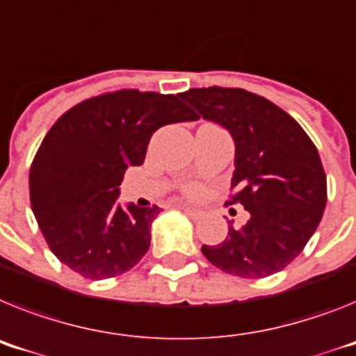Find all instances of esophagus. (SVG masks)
<instances>
[{"mask_svg":"<svg viewBox=\"0 0 356 356\" xmlns=\"http://www.w3.org/2000/svg\"><path fill=\"white\" fill-rule=\"evenodd\" d=\"M178 207H180L181 211L185 212V214L191 216V218H193V220H198V218H202V216H203V212H202V211H198V209L189 207V205H184V203H181V205H178Z\"/></svg>","mask_w":356,"mask_h":356,"instance_id":"34e87169","label":"esophagus"}]
</instances>
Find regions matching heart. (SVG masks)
<instances>
[{"mask_svg":"<svg viewBox=\"0 0 356 356\" xmlns=\"http://www.w3.org/2000/svg\"><path fill=\"white\" fill-rule=\"evenodd\" d=\"M185 194L191 196V198H200V196H202V187L196 184L187 185V187H185Z\"/></svg>","mask_w":356,"mask_h":356,"instance_id":"heart-1","label":"heart"}]
</instances>
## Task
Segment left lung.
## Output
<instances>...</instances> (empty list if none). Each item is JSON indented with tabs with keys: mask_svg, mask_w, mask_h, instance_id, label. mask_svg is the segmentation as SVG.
<instances>
[{
	"mask_svg": "<svg viewBox=\"0 0 356 356\" xmlns=\"http://www.w3.org/2000/svg\"><path fill=\"white\" fill-rule=\"evenodd\" d=\"M180 97L232 135L236 171L227 203H239L250 214L241 229L229 221L227 238L203 245V256L238 277L281 272L323 220L327 185L317 147L296 118L241 88H193Z\"/></svg>",
	"mask_w": 356,
	"mask_h": 356,
	"instance_id": "8db88e82",
	"label": "left lung"
}]
</instances>
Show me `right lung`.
<instances>
[{"label": "right lung", "instance_id": "1", "mask_svg": "<svg viewBox=\"0 0 356 356\" xmlns=\"http://www.w3.org/2000/svg\"><path fill=\"white\" fill-rule=\"evenodd\" d=\"M198 120L176 95L118 90L79 102L57 118L30 167V203L54 256L100 281L127 272L151 245L160 209L117 203L127 167L142 165L151 136Z\"/></svg>", "mask_w": 356, "mask_h": 356}]
</instances>
